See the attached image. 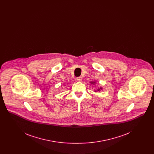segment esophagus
<instances>
[{"mask_svg": "<svg viewBox=\"0 0 154 154\" xmlns=\"http://www.w3.org/2000/svg\"><path fill=\"white\" fill-rule=\"evenodd\" d=\"M77 81H79V82H80V81H82V77H77Z\"/></svg>", "mask_w": 154, "mask_h": 154, "instance_id": "obj_1", "label": "esophagus"}]
</instances>
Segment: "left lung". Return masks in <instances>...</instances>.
<instances>
[{
	"label": "left lung",
	"mask_w": 154,
	"mask_h": 154,
	"mask_svg": "<svg viewBox=\"0 0 154 154\" xmlns=\"http://www.w3.org/2000/svg\"><path fill=\"white\" fill-rule=\"evenodd\" d=\"M90 83L91 84H92V85H95L96 84V82L95 81H91L90 82ZM103 88L102 87H99V88H97L96 90L94 91V92H100V91H102Z\"/></svg>",
	"instance_id": "left-lung-1"
}]
</instances>
